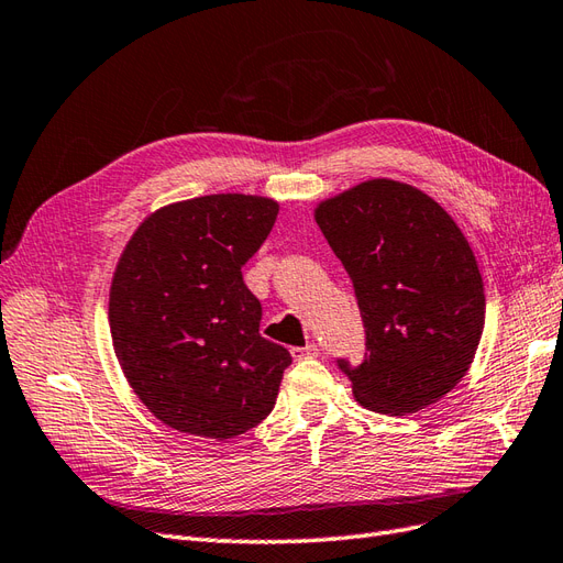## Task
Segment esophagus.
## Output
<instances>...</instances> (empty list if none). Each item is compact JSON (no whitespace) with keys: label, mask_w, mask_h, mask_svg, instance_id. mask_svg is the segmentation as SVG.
Listing matches in <instances>:
<instances>
[{"label":"esophagus","mask_w":563,"mask_h":563,"mask_svg":"<svg viewBox=\"0 0 563 563\" xmlns=\"http://www.w3.org/2000/svg\"><path fill=\"white\" fill-rule=\"evenodd\" d=\"M291 355H294V361H308V358H314V355H318V346L314 344H308V346H294L291 349Z\"/></svg>","instance_id":"1"}]
</instances>
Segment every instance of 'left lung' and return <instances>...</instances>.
Segmentation results:
<instances>
[{
  "mask_svg": "<svg viewBox=\"0 0 563 563\" xmlns=\"http://www.w3.org/2000/svg\"><path fill=\"white\" fill-rule=\"evenodd\" d=\"M312 214L365 324V361H339L353 399L385 416L440 401L468 373L485 327L483 274L454 217L394 178H367Z\"/></svg>",
  "mask_w": 563,
  "mask_h": 563,
  "instance_id": "1",
  "label": "left lung"
}]
</instances>
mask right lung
<instances>
[{
    "mask_svg": "<svg viewBox=\"0 0 563 563\" xmlns=\"http://www.w3.org/2000/svg\"><path fill=\"white\" fill-rule=\"evenodd\" d=\"M279 202L214 194L169 202L133 231L109 289L112 346L133 394L169 428L231 440L263 422L291 355L260 336L241 267Z\"/></svg>",
    "mask_w": 563,
    "mask_h": 563,
    "instance_id": "right-lung-1",
    "label": "right lung"
}]
</instances>
